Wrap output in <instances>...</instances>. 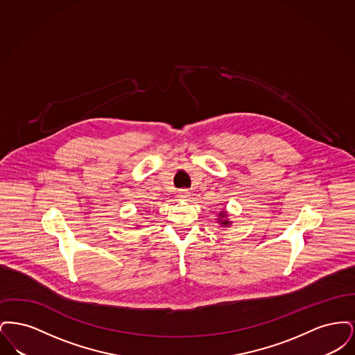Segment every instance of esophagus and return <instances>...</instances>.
I'll use <instances>...</instances> for the list:
<instances>
[{
	"label": "esophagus",
	"instance_id": "34e87169",
	"mask_svg": "<svg viewBox=\"0 0 355 355\" xmlns=\"http://www.w3.org/2000/svg\"><path fill=\"white\" fill-rule=\"evenodd\" d=\"M189 197H190V193H189L186 189H182V190L180 191V194H178V200H181V201H187Z\"/></svg>",
	"mask_w": 355,
	"mask_h": 355
}]
</instances>
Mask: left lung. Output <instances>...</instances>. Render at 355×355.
Masks as SVG:
<instances>
[{
  "label": "left lung",
  "mask_w": 355,
  "mask_h": 355,
  "mask_svg": "<svg viewBox=\"0 0 355 355\" xmlns=\"http://www.w3.org/2000/svg\"><path fill=\"white\" fill-rule=\"evenodd\" d=\"M223 217H225V216H223ZM220 218H222V213H220ZM220 223H222V225H229L230 222H229V220H223Z\"/></svg>",
  "instance_id": "left-lung-1"
}]
</instances>
